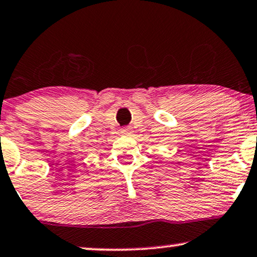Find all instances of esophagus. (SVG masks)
I'll return each mask as SVG.
<instances>
[{
	"label": "esophagus",
	"instance_id": "1",
	"mask_svg": "<svg viewBox=\"0 0 257 257\" xmlns=\"http://www.w3.org/2000/svg\"><path fill=\"white\" fill-rule=\"evenodd\" d=\"M122 135H131L132 134V126H125L121 131Z\"/></svg>",
	"mask_w": 257,
	"mask_h": 257
}]
</instances>
